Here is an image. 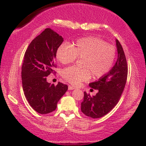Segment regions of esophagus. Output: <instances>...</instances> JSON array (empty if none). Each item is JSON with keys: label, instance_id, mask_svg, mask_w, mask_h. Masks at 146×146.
<instances>
[{"label": "esophagus", "instance_id": "obj_1", "mask_svg": "<svg viewBox=\"0 0 146 146\" xmlns=\"http://www.w3.org/2000/svg\"><path fill=\"white\" fill-rule=\"evenodd\" d=\"M68 90H75V88H74L73 86H68Z\"/></svg>", "mask_w": 146, "mask_h": 146}]
</instances>
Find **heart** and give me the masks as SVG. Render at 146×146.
<instances>
[{
    "label": "heart",
    "instance_id": "obj_1",
    "mask_svg": "<svg viewBox=\"0 0 146 146\" xmlns=\"http://www.w3.org/2000/svg\"><path fill=\"white\" fill-rule=\"evenodd\" d=\"M116 51L114 47L95 36L78 38L72 44H61L56 50L57 60L63 64L82 58L81 67L70 66L64 69L63 77L74 86H77L93 76L99 78L106 75L114 63Z\"/></svg>",
    "mask_w": 146,
    "mask_h": 146
}]
</instances>
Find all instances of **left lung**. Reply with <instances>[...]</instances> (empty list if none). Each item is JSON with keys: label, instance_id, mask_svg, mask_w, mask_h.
<instances>
[{"label": "left lung", "instance_id": "8db88e82", "mask_svg": "<svg viewBox=\"0 0 146 146\" xmlns=\"http://www.w3.org/2000/svg\"><path fill=\"white\" fill-rule=\"evenodd\" d=\"M118 58L114 66L97 81L90 83L91 88L98 90L96 95L91 97L84 92L81 103V111L89 117L98 118L110 111L117 105L125 88L127 77V65L124 51L116 39Z\"/></svg>", "mask_w": 146, "mask_h": 146}]
</instances>
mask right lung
<instances>
[{"instance_id": "add662e5", "label": "right lung", "mask_w": 146, "mask_h": 146, "mask_svg": "<svg viewBox=\"0 0 146 146\" xmlns=\"http://www.w3.org/2000/svg\"><path fill=\"white\" fill-rule=\"evenodd\" d=\"M63 41L62 36L46 28L31 41L24 55L21 72L23 91L29 105L40 114L55 111L68 89L62 83L55 86L47 82V76L54 72L56 50Z\"/></svg>"}]
</instances>
